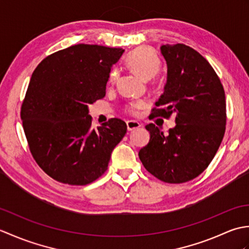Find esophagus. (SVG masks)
I'll return each mask as SVG.
<instances>
[{
  "instance_id": "1",
  "label": "esophagus",
  "mask_w": 249,
  "mask_h": 249,
  "mask_svg": "<svg viewBox=\"0 0 249 249\" xmlns=\"http://www.w3.org/2000/svg\"><path fill=\"white\" fill-rule=\"evenodd\" d=\"M126 125H127L128 131H133L135 129H138L139 127H141V124L137 121H127L126 122Z\"/></svg>"
}]
</instances>
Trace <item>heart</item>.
<instances>
[{"label": "heart", "instance_id": "obj_1", "mask_svg": "<svg viewBox=\"0 0 249 249\" xmlns=\"http://www.w3.org/2000/svg\"><path fill=\"white\" fill-rule=\"evenodd\" d=\"M126 64L131 71L136 72L139 77L143 79H151L154 77L160 70V60L154 51L149 47H138L133 50L126 57ZM118 78V71L113 70L110 73L109 82L114 83ZM146 107V102L139 100V102L131 104L130 111L133 113H138V111Z\"/></svg>", "mask_w": 249, "mask_h": 249}]
</instances>
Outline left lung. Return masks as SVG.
I'll return each instance as SVG.
<instances>
[{
  "label": "left lung",
  "instance_id": "obj_1",
  "mask_svg": "<svg viewBox=\"0 0 249 249\" xmlns=\"http://www.w3.org/2000/svg\"><path fill=\"white\" fill-rule=\"evenodd\" d=\"M167 82L152 116L176 114L169 134L145 126L150 141L139 151L144 168L162 182H188L212 161L226 129V97L218 76L199 52L190 47L162 45Z\"/></svg>",
  "mask_w": 249,
  "mask_h": 249
}]
</instances>
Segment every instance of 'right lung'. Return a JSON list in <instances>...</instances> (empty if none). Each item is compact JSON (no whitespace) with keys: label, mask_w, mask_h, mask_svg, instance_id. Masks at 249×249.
Returning a JSON list of instances; mask_svg holds the SVG:
<instances>
[{"label":"right lung","mask_w":249,"mask_h":249,"mask_svg":"<svg viewBox=\"0 0 249 249\" xmlns=\"http://www.w3.org/2000/svg\"><path fill=\"white\" fill-rule=\"evenodd\" d=\"M124 51L75 45L47 56L32 75L21 120L34 160L55 181L87 185L108 169L127 126L111 119L92 128L89 105L106 95L111 68Z\"/></svg>","instance_id":"obj_1"}]
</instances>
